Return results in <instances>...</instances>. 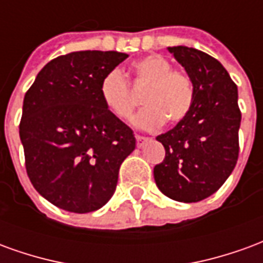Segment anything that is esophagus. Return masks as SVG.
Returning a JSON list of instances; mask_svg holds the SVG:
<instances>
[{"label": "esophagus", "instance_id": "1", "mask_svg": "<svg viewBox=\"0 0 263 263\" xmlns=\"http://www.w3.org/2000/svg\"><path fill=\"white\" fill-rule=\"evenodd\" d=\"M135 139H137V146L138 148H141L143 145L145 141H148L149 138L148 137H142V135H135Z\"/></svg>", "mask_w": 263, "mask_h": 263}]
</instances>
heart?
Listing matches in <instances>:
<instances>
[{"instance_id": "obj_1", "label": "heart", "mask_w": 263, "mask_h": 263, "mask_svg": "<svg viewBox=\"0 0 263 263\" xmlns=\"http://www.w3.org/2000/svg\"><path fill=\"white\" fill-rule=\"evenodd\" d=\"M132 86L143 88L142 101L146 105L137 117L138 126L155 129L163 122L177 124L190 112L194 101L193 83L184 71L172 69L169 60L160 54H149L134 62L128 71ZM125 76L118 69L108 71L100 83L104 105L115 118L129 121L137 108Z\"/></svg>"}]
</instances>
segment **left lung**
<instances>
[{
	"instance_id": "8db88e82",
	"label": "left lung",
	"mask_w": 263,
	"mask_h": 263,
	"mask_svg": "<svg viewBox=\"0 0 263 263\" xmlns=\"http://www.w3.org/2000/svg\"><path fill=\"white\" fill-rule=\"evenodd\" d=\"M193 83L189 115L156 137L165 159L154 167L156 186L172 200L196 203L226 183L239 155L241 111L237 84L213 56L187 46L169 48Z\"/></svg>"
}]
</instances>
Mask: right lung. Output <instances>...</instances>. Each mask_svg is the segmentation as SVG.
Listing matches in <instances>:
<instances>
[{
	"label": "right lung",
	"mask_w": 263,
	"mask_h": 263,
	"mask_svg": "<svg viewBox=\"0 0 263 263\" xmlns=\"http://www.w3.org/2000/svg\"><path fill=\"white\" fill-rule=\"evenodd\" d=\"M128 58L81 50L50 60L24 98L20 122L28 177L48 201L71 213L108 203L121 163L135 149L129 126L104 105L100 83Z\"/></svg>",
	"instance_id": "right-lung-1"
}]
</instances>
